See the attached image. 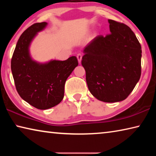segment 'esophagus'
<instances>
[{"label":"esophagus","instance_id":"obj_1","mask_svg":"<svg viewBox=\"0 0 156 156\" xmlns=\"http://www.w3.org/2000/svg\"><path fill=\"white\" fill-rule=\"evenodd\" d=\"M76 57H77L78 62H81V60H82V57H83V55H82L81 54H78L77 56H76Z\"/></svg>","mask_w":156,"mask_h":156}]
</instances>
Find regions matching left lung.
Returning <instances> with one entry per match:
<instances>
[{"label":"left lung","mask_w":156,"mask_h":156,"mask_svg":"<svg viewBox=\"0 0 156 156\" xmlns=\"http://www.w3.org/2000/svg\"><path fill=\"white\" fill-rule=\"evenodd\" d=\"M111 34L94 38L84 47L82 65L91 94L100 101L120 102L141 76V45L130 27L108 20Z\"/></svg>","instance_id":"obj_1"}]
</instances>
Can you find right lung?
Returning a JSON list of instances; mask_svg holds the SVG:
<instances>
[{
	"label": "right lung",
	"mask_w": 156,
	"mask_h": 156,
	"mask_svg": "<svg viewBox=\"0 0 156 156\" xmlns=\"http://www.w3.org/2000/svg\"><path fill=\"white\" fill-rule=\"evenodd\" d=\"M47 25L45 22L34 23L21 34L11 60L18 94L31 106L42 110L56 106L62 101L65 82L78 65L76 56L64 61L51 60L45 64L31 60L29 46L36 34Z\"/></svg>",
	"instance_id": "1"
}]
</instances>
